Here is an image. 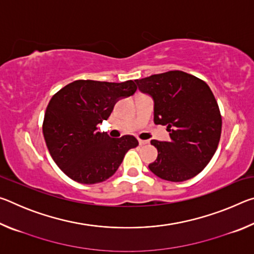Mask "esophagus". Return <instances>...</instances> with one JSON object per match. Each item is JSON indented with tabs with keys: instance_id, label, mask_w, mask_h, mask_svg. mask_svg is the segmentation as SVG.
I'll use <instances>...</instances> for the list:
<instances>
[{
	"instance_id": "1",
	"label": "esophagus",
	"mask_w": 254,
	"mask_h": 254,
	"mask_svg": "<svg viewBox=\"0 0 254 254\" xmlns=\"http://www.w3.org/2000/svg\"><path fill=\"white\" fill-rule=\"evenodd\" d=\"M139 143H140V145H144V144H148L149 143V141L148 140H139Z\"/></svg>"
}]
</instances>
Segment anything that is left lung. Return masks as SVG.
Returning <instances> with one entry per match:
<instances>
[{"instance_id": "8db88e82", "label": "left lung", "mask_w": 254, "mask_h": 254, "mask_svg": "<svg viewBox=\"0 0 254 254\" xmlns=\"http://www.w3.org/2000/svg\"><path fill=\"white\" fill-rule=\"evenodd\" d=\"M154 101V123L167 127L170 140H151L158 150L149 169L168 182H185L198 175L216 151L222 117L213 92L204 80L182 70L135 79Z\"/></svg>"}]
</instances>
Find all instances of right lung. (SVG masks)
Masks as SVG:
<instances>
[{
    "label": "right lung",
    "mask_w": 254,
    "mask_h": 254,
    "mask_svg": "<svg viewBox=\"0 0 254 254\" xmlns=\"http://www.w3.org/2000/svg\"><path fill=\"white\" fill-rule=\"evenodd\" d=\"M135 92L133 80L79 79L55 94L47 106L42 132L50 156L64 174L85 185L105 182L115 174L139 141L133 135L110 137L97 132V124L109 119L120 98Z\"/></svg>",
    "instance_id": "right-lung-1"
}]
</instances>
